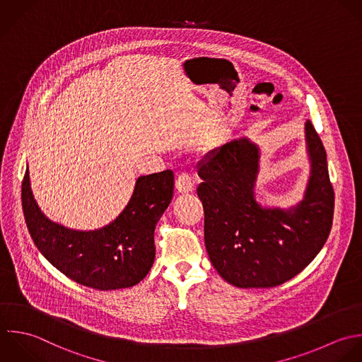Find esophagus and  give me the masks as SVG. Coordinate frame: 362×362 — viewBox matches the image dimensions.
<instances>
[{
	"label": "esophagus",
	"mask_w": 362,
	"mask_h": 362,
	"mask_svg": "<svg viewBox=\"0 0 362 362\" xmlns=\"http://www.w3.org/2000/svg\"><path fill=\"white\" fill-rule=\"evenodd\" d=\"M175 186H176L177 193H180V194H187L194 190V183L187 173L179 175V177L175 182Z\"/></svg>",
	"instance_id": "1"
}]
</instances>
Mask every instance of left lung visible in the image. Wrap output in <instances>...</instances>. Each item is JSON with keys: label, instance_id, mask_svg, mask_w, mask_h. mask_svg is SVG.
Instances as JSON below:
<instances>
[{"label": "left lung", "instance_id": "left-lung-1", "mask_svg": "<svg viewBox=\"0 0 362 362\" xmlns=\"http://www.w3.org/2000/svg\"><path fill=\"white\" fill-rule=\"evenodd\" d=\"M305 134L310 176L303 200L286 210L257 202L261 153L248 138L213 149L199 165L206 250L221 278L237 288L282 285L300 274L329 238L334 190L326 149L310 121Z\"/></svg>", "mask_w": 362, "mask_h": 362}]
</instances>
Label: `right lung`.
Segmentation results:
<instances>
[{
    "mask_svg": "<svg viewBox=\"0 0 362 362\" xmlns=\"http://www.w3.org/2000/svg\"><path fill=\"white\" fill-rule=\"evenodd\" d=\"M173 183L172 170L141 176L114 221L98 230L77 231L53 223L40 211L26 168L22 182L26 227L40 254L71 281L98 291L131 288L153 265V233L172 200Z\"/></svg>",
    "mask_w": 362,
    "mask_h": 362,
    "instance_id": "1",
    "label": "right lung"
}]
</instances>
